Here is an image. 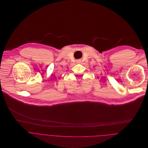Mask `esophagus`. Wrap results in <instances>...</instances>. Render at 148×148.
Wrapping results in <instances>:
<instances>
[{"label": "esophagus", "instance_id": "34e87169", "mask_svg": "<svg viewBox=\"0 0 148 148\" xmlns=\"http://www.w3.org/2000/svg\"><path fill=\"white\" fill-rule=\"evenodd\" d=\"M81 62H82V61H81V60H77V61H76V63H80Z\"/></svg>", "mask_w": 148, "mask_h": 148}]
</instances>
